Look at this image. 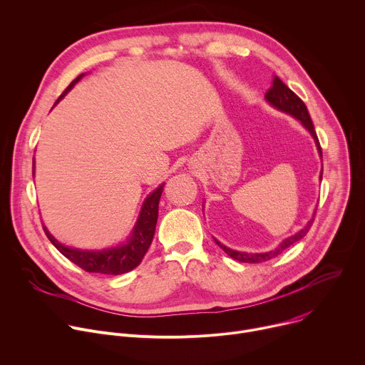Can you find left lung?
Instances as JSON below:
<instances>
[{
	"label": "left lung",
	"instance_id": "left-lung-1",
	"mask_svg": "<svg viewBox=\"0 0 365 365\" xmlns=\"http://www.w3.org/2000/svg\"><path fill=\"white\" fill-rule=\"evenodd\" d=\"M265 98H267V101H268L272 107L278 108L279 111H284V113H287V114H290V115H293L294 118H297V120L302 121V125H303V126L310 132V135L313 136L314 143H316V146H317V152H319V155L322 156V148H320L317 135H316V132H314V128H313L312 118H310V115H309V111H307L306 104H304L284 83H282V81H281L278 76H274L272 86H271V88L267 91ZM322 173H323V170H322ZM322 173H320V180H322ZM314 215H316V212L313 213L312 219L307 222V225H306L303 229H300L296 235H293V236H290V237L282 240L281 244H279L275 250H272V251H269V252H264V254L239 252V251H233V250L225 247L223 244H220V242H219L217 239H215V242H216V244H217L230 258H233V259H236V261H239V262L259 264V262L268 261V259H271V258L279 255L286 248H289L290 245H293L294 242L300 240V239L309 232V229L312 227V223H313V220H314Z\"/></svg>",
	"mask_w": 365,
	"mask_h": 365
}]
</instances>
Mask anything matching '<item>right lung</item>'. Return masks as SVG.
Returning <instances> with one entry per match:
<instances>
[{
  "label": "right lung",
  "instance_id": "obj_1",
  "mask_svg": "<svg viewBox=\"0 0 365 365\" xmlns=\"http://www.w3.org/2000/svg\"><path fill=\"white\" fill-rule=\"evenodd\" d=\"M84 76L81 73L76 76L72 83L68 86V88L61 94L58 101L66 96L68 91L72 90V87L78 83V81ZM56 101V103H58ZM55 103V104H56ZM34 168V164H33ZM34 174V171H33ZM164 191V184H160L155 191H152L146 200L143 201V206L140 210V215L138 217V222L133 227V232L126 244H121L113 248L101 250V251H87V250H76L62 245L58 242L51 232L43 226V230L49 240L55 245V248L66 257L69 261L76 264L79 268L86 269L87 272H100V274H110V275H118L125 274L128 271H132L136 268L140 261L143 259L145 254L148 252L152 239L155 235L156 220H158V205L160 194Z\"/></svg>",
  "mask_w": 365,
  "mask_h": 365
}]
</instances>
